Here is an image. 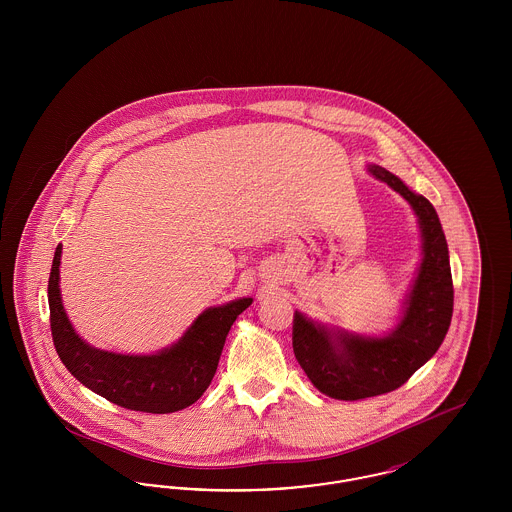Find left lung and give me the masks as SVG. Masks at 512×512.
I'll return each mask as SVG.
<instances>
[{
    "label": "left lung",
    "instance_id": "8db88e82",
    "mask_svg": "<svg viewBox=\"0 0 512 512\" xmlns=\"http://www.w3.org/2000/svg\"><path fill=\"white\" fill-rule=\"evenodd\" d=\"M368 172L413 207L422 232V263L403 317L382 338L334 330L295 311L292 340L297 363L318 391L343 401L366 399L403 386L436 355L453 317L449 249L434 205L424 195L411 192L390 171L368 165Z\"/></svg>",
    "mask_w": 512,
    "mask_h": 512
}]
</instances>
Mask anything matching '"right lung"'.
<instances>
[{
  "mask_svg": "<svg viewBox=\"0 0 512 512\" xmlns=\"http://www.w3.org/2000/svg\"><path fill=\"white\" fill-rule=\"evenodd\" d=\"M61 245L49 272V324L53 345L74 378L107 401L142 413L167 414L195 403L209 388L228 330L251 305V297L211 307L195 318L186 334L155 355L101 351L74 332L59 292Z\"/></svg>",
  "mask_w": 512,
  "mask_h": 512,
  "instance_id": "1",
  "label": "right lung"
}]
</instances>
